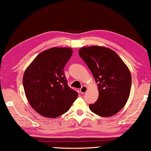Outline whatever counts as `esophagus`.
I'll return each instance as SVG.
<instances>
[{"mask_svg": "<svg viewBox=\"0 0 151 151\" xmlns=\"http://www.w3.org/2000/svg\"><path fill=\"white\" fill-rule=\"evenodd\" d=\"M87 90H88V88H87V86H83L81 87V88L80 89V93H82V94L85 93L87 91Z\"/></svg>", "mask_w": 151, "mask_h": 151, "instance_id": "esophagus-1", "label": "esophagus"}]
</instances>
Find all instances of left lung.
Instances as JSON below:
<instances>
[{"instance_id": "8db88e82", "label": "left lung", "mask_w": 151, "mask_h": 151, "mask_svg": "<svg viewBox=\"0 0 151 151\" xmlns=\"http://www.w3.org/2000/svg\"><path fill=\"white\" fill-rule=\"evenodd\" d=\"M79 54L97 83L99 97L89 105L92 112L101 117H111L125 106L130 95L131 74L118 54L104 46L83 47Z\"/></svg>"}]
</instances>
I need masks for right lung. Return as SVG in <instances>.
Listing matches in <instances>:
<instances>
[{
    "label": "right lung",
    "instance_id": "add662e5",
    "mask_svg": "<svg viewBox=\"0 0 151 151\" xmlns=\"http://www.w3.org/2000/svg\"><path fill=\"white\" fill-rule=\"evenodd\" d=\"M73 50L54 47L37 55L24 73L26 98L34 111L47 118H55L70 109L77 91L68 86L64 69Z\"/></svg>",
    "mask_w": 151,
    "mask_h": 151
}]
</instances>
